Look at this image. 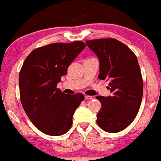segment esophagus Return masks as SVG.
I'll list each match as a JSON object with an SVG mask.
<instances>
[{
  "label": "esophagus",
  "instance_id": "1",
  "mask_svg": "<svg viewBox=\"0 0 161 161\" xmlns=\"http://www.w3.org/2000/svg\"><path fill=\"white\" fill-rule=\"evenodd\" d=\"M85 99H86V100H91V99H92V96H88V95H86V96H85Z\"/></svg>",
  "mask_w": 161,
  "mask_h": 161
}]
</instances>
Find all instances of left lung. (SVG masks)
Segmentation results:
<instances>
[{
    "mask_svg": "<svg viewBox=\"0 0 161 161\" xmlns=\"http://www.w3.org/2000/svg\"><path fill=\"white\" fill-rule=\"evenodd\" d=\"M88 48L99 59L98 78L109 80L111 96H97L101 103L97 123L108 133H118L128 127L140 107L143 82L136 56L115 39L87 40Z\"/></svg>",
    "mask_w": 161,
    "mask_h": 161,
    "instance_id": "1",
    "label": "left lung"
}]
</instances>
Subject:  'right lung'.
I'll list each match as a JSON object with an SVG mask.
<instances>
[{"instance_id": "1", "label": "right lung", "mask_w": 161, "mask_h": 161, "mask_svg": "<svg viewBox=\"0 0 161 161\" xmlns=\"http://www.w3.org/2000/svg\"><path fill=\"white\" fill-rule=\"evenodd\" d=\"M86 46L80 41L52 43L34 49L23 63L19 77L21 103L33 125L46 134L67 133L85 99L82 94H64L57 85Z\"/></svg>"}]
</instances>
